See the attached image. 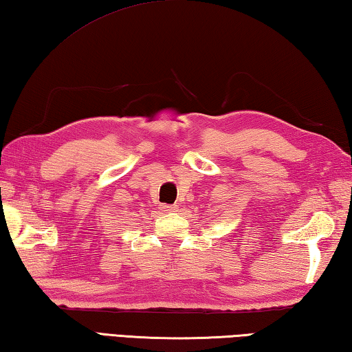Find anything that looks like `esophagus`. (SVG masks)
<instances>
[{
	"mask_svg": "<svg viewBox=\"0 0 352 352\" xmlns=\"http://www.w3.org/2000/svg\"><path fill=\"white\" fill-rule=\"evenodd\" d=\"M162 209L164 210V212H172V210H175L177 208L174 206V204H162Z\"/></svg>",
	"mask_w": 352,
	"mask_h": 352,
	"instance_id": "obj_1",
	"label": "esophagus"
}]
</instances>
